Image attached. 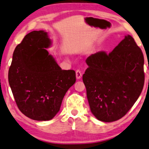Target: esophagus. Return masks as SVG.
<instances>
[{"mask_svg":"<svg viewBox=\"0 0 149 149\" xmlns=\"http://www.w3.org/2000/svg\"><path fill=\"white\" fill-rule=\"evenodd\" d=\"M76 78L77 79H80L81 77H82V72H81L80 70H76Z\"/></svg>","mask_w":149,"mask_h":149,"instance_id":"obj_1","label":"esophagus"}]
</instances>
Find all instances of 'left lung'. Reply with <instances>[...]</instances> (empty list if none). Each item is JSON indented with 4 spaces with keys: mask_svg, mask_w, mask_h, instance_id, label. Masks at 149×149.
<instances>
[{
    "mask_svg": "<svg viewBox=\"0 0 149 149\" xmlns=\"http://www.w3.org/2000/svg\"><path fill=\"white\" fill-rule=\"evenodd\" d=\"M82 80L91 112L112 122L124 116L139 97L144 84V56L130 35L111 52L101 51L86 59Z\"/></svg>",
    "mask_w": 149,
    "mask_h": 149,
    "instance_id": "left-lung-1",
    "label": "left lung"
}]
</instances>
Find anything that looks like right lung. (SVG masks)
<instances>
[{
    "label": "right lung",
    "instance_id": "add662e5",
    "mask_svg": "<svg viewBox=\"0 0 149 149\" xmlns=\"http://www.w3.org/2000/svg\"><path fill=\"white\" fill-rule=\"evenodd\" d=\"M47 33L34 31L15 47L8 80L17 108L31 119L49 120L60 110L63 99L76 82V72L62 70L49 54Z\"/></svg>",
    "mask_w": 149,
    "mask_h": 149
}]
</instances>
